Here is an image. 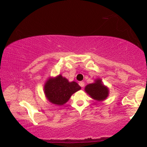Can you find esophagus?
Returning a JSON list of instances; mask_svg holds the SVG:
<instances>
[{"instance_id": "esophagus-1", "label": "esophagus", "mask_w": 147, "mask_h": 147, "mask_svg": "<svg viewBox=\"0 0 147 147\" xmlns=\"http://www.w3.org/2000/svg\"><path fill=\"white\" fill-rule=\"evenodd\" d=\"M79 85L81 86L82 88H84V82H80V83H79Z\"/></svg>"}]
</instances>
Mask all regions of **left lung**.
<instances>
[{"mask_svg":"<svg viewBox=\"0 0 147 147\" xmlns=\"http://www.w3.org/2000/svg\"><path fill=\"white\" fill-rule=\"evenodd\" d=\"M84 90L92 99L98 102L104 101L109 96V88L104 85L100 78L96 79L94 83L88 84Z\"/></svg>","mask_w":147,"mask_h":147,"instance_id":"1","label":"left lung"}]
</instances>
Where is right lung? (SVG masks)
Wrapping results in <instances>:
<instances>
[{
    "label": "right lung",
    "instance_id": "obj_1",
    "mask_svg": "<svg viewBox=\"0 0 147 147\" xmlns=\"http://www.w3.org/2000/svg\"><path fill=\"white\" fill-rule=\"evenodd\" d=\"M44 93L48 101L57 106L65 104L72 94L81 90L76 82H69L59 74L56 77H49L44 84Z\"/></svg>",
    "mask_w": 147,
    "mask_h": 147
}]
</instances>
